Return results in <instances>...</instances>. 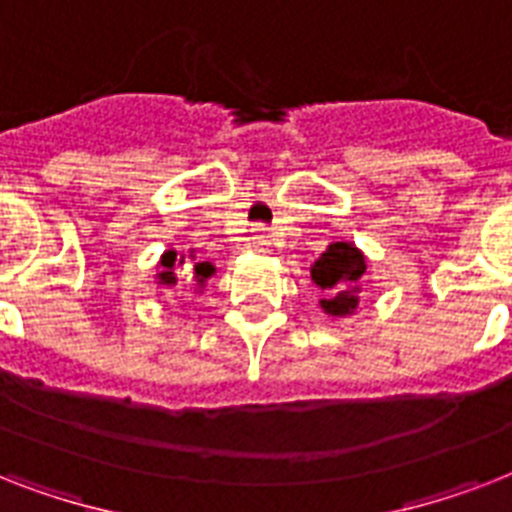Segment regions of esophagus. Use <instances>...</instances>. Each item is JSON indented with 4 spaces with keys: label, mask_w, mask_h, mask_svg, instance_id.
<instances>
[{
    "label": "esophagus",
    "mask_w": 512,
    "mask_h": 512,
    "mask_svg": "<svg viewBox=\"0 0 512 512\" xmlns=\"http://www.w3.org/2000/svg\"><path fill=\"white\" fill-rule=\"evenodd\" d=\"M252 244L260 249L271 244V236H268V228H265V225H257V228H252Z\"/></svg>",
    "instance_id": "1"
}]
</instances>
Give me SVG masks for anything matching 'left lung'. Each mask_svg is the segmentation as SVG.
<instances>
[{"label": "left lung", "instance_id": "left-lung-1", "mask_svg": "<svg viewBox=\"0 0 512 512\" xmlns=\"http://www.w3.org/2000/svg\"><path fill=\"white\" fill-rule=\"evenodd\" d=\"M366 273V257L350 241H335L313 263L311 279L324 292L321 308L335 319H345L358 308L361 279Z\"/></svg>", "mask_w": 512, "mask_h": 512}]
</instances>
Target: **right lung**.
Masks as SVG:
<instances>
[{"instance_id":"right-lung-1","label":"right lung","mask_w":512,"mask_h":512,"mask_svg":"<svg viewBox=\"0 0 512 512\" xmlns=\"http://www.w3.org/2000/svg\"><path fill=\"white\" fill-rule=\"evenodd\" d=\"M159 265H162V271L156 273L159 284H164V287H175L177 284L175 265H185V257L177 255L175 249H167V252L162 255V260H159ZM185 271H188V265H185ZM212 273H215V268H212L209 263H193V279H196L199 287H204V281H207Z\"/></svg>"}]
</instances>
